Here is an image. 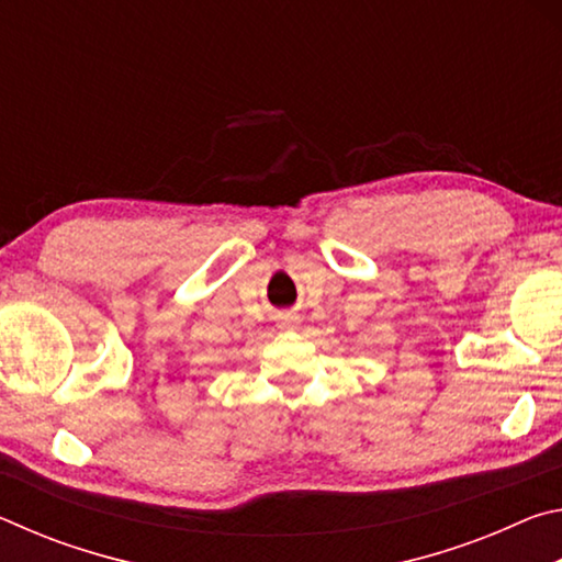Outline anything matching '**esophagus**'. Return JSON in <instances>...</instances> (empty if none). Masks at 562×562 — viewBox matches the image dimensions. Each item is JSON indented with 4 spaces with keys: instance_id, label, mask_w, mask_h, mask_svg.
<instances>
[{
    "instance_id": "34e87169",
    "label": "esophagus",
    "mask_w": 562,
    "mask_h": 562,
    "mask_svg": "<svg viewBox=\"0 0 562 562\" xmlns=\"http://www.w3.org/2000/svg\"><path fill=\"white\" fill-rule=\"evenodd\" d=\"M300 325V317L297 315H282L280 317V327L282 329H297Z\"/></svg>"
}]
</instances>
